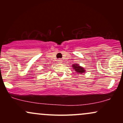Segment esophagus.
Returning a JSON list of instances; mask_svg holds the SVG:
<instances>
[{"label": "esophagus", "instance_id": "esophagus-1", "mask_svg": "<svg viewBox=\"0 0 123 123\" xmlns=\"http://www.w3.org/2000/svg\"><path fill=\"white\" fill-rule=\"evenodd\" d=\"M58 63H62V61L61 60V59H59V60H58Z\"/></svg>", "mask_w": 123, "mask_h": 123}]
</instances>
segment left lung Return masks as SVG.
I'll return each instance as SVG.
<instances>
[{
  "label": "left lung",
  "mask_w": 123,
  "mask_h": 123,
  "mask_svg": "<svg viewBox=\"0 0 123 123\" xmlns=\"http://www.w3.org/2000/svg\"><path fill=\"white\" fill-rule=\"evenodd\" d=\"M72 67L74 69V70H75V72H76L79 73V74H81V73H83V72H85V70L84 69V68H83L82 67L80 66L78 64H75V65H73Z\"/></svg>",
  "instance_id": "1"
}]
</instances>
